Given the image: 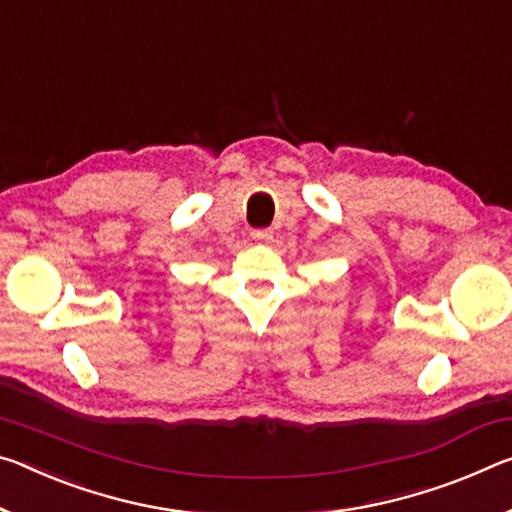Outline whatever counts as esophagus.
<instances>
[{
	"instance_id": "1",
	"label": "esophagus",
	"mask_w": 512,
	"mask_h": 512,
	"mask_svg": "<svg viewBox=\"0 0 512 512\" xmlns=\"http://www.w3.org/2000/svg\"><path fill=\"white\" fill-rule=\"evenodd\" d=\"M253 239H255L257 243H271L273 232H271V230H255V232H253Z\"/></svg>"
}]
</instances>
